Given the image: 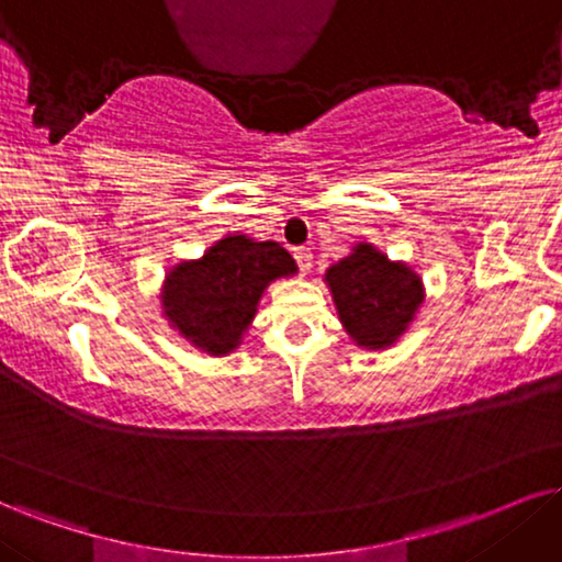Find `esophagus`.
<instances>
[{"instance_id":"34e87169","label":"esophagus","mask_w":562,"mask_h":562,"mask_svg":"<svg viewBox=\"0 0 562 562\" xmlns=\"http://www.w3.org/2000/svg\"><path fill=\"white\" fill-rule=\"evenodd\" d=\"M294 260H296V266H300L302 273H307V270L313 268V252H310V247H296Z\"/></svg>"}]
</instances>
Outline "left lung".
<instances>
[{
  "label": "left lung",
  "instance_id": "left-lung-1",
  "mask_svg": "<svg viewBox=\"0 0 562 562\" xmlns=\"http://www.w3.org/2000/svg\"><path fill=\"white\" fill-rule=\"evenodd\" d=\"M325 281L334 294L338 321L351 341L364 349L396 344L425 300L419 276L406 262L387 260L367 241H359L351 255L325 270Z\"/></svg>",
  "mask_w": 562,
  "mask_h": 562
}]
</instances>
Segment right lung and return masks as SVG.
<instances>
[{
	"label": "right lung",
	"mask_w": 562,
	"mask_h": 562,
	"mask_svg": "<svg viewBox=\"0 0 562 562\" xmlns=\"http://www.w3.org/2000/svg\"><path fill=\"white\" fill-rule=\"evenodd\" d=\"M294 273L296 262L279 241L228 234L200 260L177 262L166 273L164 317L200 351L226 357L252 323L268 283Z\"/></svg>",
	"instance_id": "1"
}]
</instances>
